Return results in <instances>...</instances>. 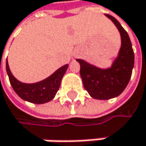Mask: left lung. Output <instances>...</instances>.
<instances>
[{"mask_svg":"<svg viewBox=\"0 0 146 146\" xmlns=\"http://www.w3.org/2000/svg\"><path fill=\"white\" fill-rule=\"evenodd\" d=\"M117 28L121 36V47L110 67L101 68L78 58L80 74L85 89L96 100H109L120 95L131 80L134 66V52L131 39L120 23L105 14Z\"/></svg>","mask_w":146,"mask_h":146,"instance_id":"8db88e82","label":"left lung"}]
</instances>
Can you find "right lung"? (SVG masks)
<instances>
[{"label": "right lung", "mask_w": 146, "mask_h": 146, "mask_svg": "<svg viewBox=\"0 0 146 146\" xmlns=\"http://www.w3.org/2000/svg\"><path fill=\"white\" fill-rule=\"evenodd\" d=\"M68 68V64L61 66L56 70L52 75L46 79L36 83H23L18 80L9 69L8 58L6 61V70L9 78L10 84L23 100L36 104H43L51 102L60 87L62 78Z\"/></svg>", "instance_id": "obj_1"}]
</instances>
